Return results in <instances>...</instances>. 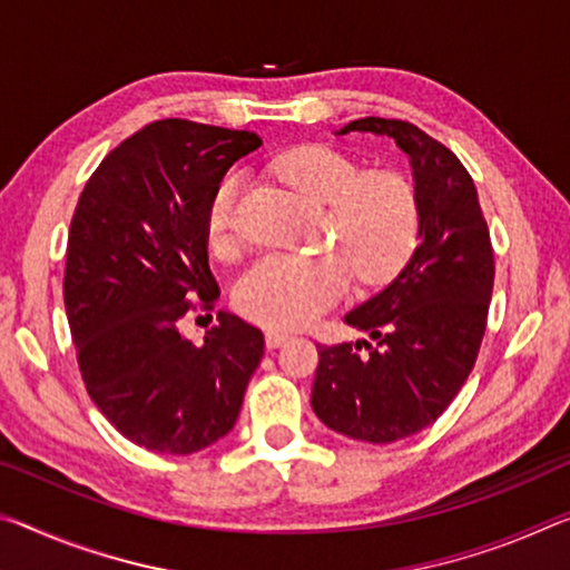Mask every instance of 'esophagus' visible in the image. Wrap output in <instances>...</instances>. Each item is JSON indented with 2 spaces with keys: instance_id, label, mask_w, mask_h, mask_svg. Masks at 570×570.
Returning <instances> with one entry per match:
<instances>
[{
  "instance_id": "esophagus-1",
  "label": "esophagus",
  "mask_w": 570,
  "mask_h": 570,
  "mask_svg": "<svg viewBox=\"0 0 570 570\" xmlns=\"http://www.w3.org/2000/svg\"><path fill=\"white\" fill-rule=\"evenodd\" d=\"M288 337H292V334L284 332V330H268V332H266V345H268L271 350L282 347Z\"/></svg>"
}]
</instances>
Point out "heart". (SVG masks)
I'll return each mask as SVG.
<instances>
[{"label": "heart", "mask_w": 570, "mask_h": 570, "mask_svg": "<svg viewBox=\"0 0 570 570\" xmlns=\"http://www.w3.org/2000/svg\"><path fill=\"white\" fill-rule=\"evenodd\" d=\"M282 175L294 189L330 205L334 233L352 271L363 282L391 274L415 236V197L393 171L360 175L357 165L322 144L299 147L282 159ZM240 179L230 177L207 205V230L215 248L230 246V213ZM347 264L327 256L271 253L243 271L233 302L248 320L268 327H302L327 312L347 292Z\"/></svg>", "instance_id": "heart-1"}]
</instances>
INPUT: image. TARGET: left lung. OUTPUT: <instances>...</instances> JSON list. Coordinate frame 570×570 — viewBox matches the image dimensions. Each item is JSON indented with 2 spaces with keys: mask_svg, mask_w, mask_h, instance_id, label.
<instances>
[{
  "mask_svg": "<svg viewBox=\"0 0 570 570\" xmlns=\"http://www.w3.org/2000/svg\"><path fill=\"white\" fill-rule=\"evenodd\" d=\"M395 141L413 171L415 248L381 292L345 314L367 340L317 345L312 409L324 426L367 444L423 431L462 391L480 352L494 256L476 187L444 144L395 119L334 131Z\"/></svg>",
  "mask_w": 570,
  "mask_h": 570,
  "instance_id": "obj_1",
  "label": "left lung"
}]
</instances>
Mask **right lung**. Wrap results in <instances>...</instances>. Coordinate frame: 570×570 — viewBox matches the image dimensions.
I'll return each mask as SVG.
<instances>
[{"mask_svg":"<svg viewBox=\"0 0 570 570\" xmlns=\"http://www.w3.org/2000/svg\"><path fill=\"white\" fill-rule=\"evenodd\" d=\"M250 131L183 119L144 126L80 195L66 253V312L90 401L159 454H195L236 426L264 332L230 312L193 345L177 322L220 288L207 266V205Z\"/></svg>","mask_w":570,"mask_h":570,"instance_id":"right-lung-1","label":"right lung"}]
</instances>
